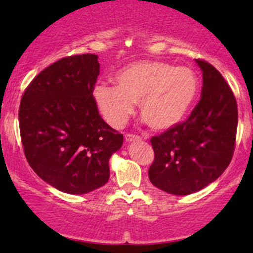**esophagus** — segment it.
<instances>
[{
	"label": "esophagus",
	"instance_id": "34e87169",
	"mask_svg": "<svg viewBox=\"0 0 253 253\" xmlns=\"http://www.w3.org/2000/svg\"><path fill=\"white\" fill-rule=\"evenodd\" d=\"M125 139H126L127 143H132V141H139V140H141L140 136L133 135V134H126V135H125Z\"/></svg>",
	"mask_w": 253,
	"mask_h": 253
}]
</instances>
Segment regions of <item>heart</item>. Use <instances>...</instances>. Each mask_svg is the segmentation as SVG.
<instances>
[{
  "instance_id": "b5f03b06",
  "label": "heart",
  "mask_w": 253,
  "mask_h": 253,
  "mask_svg": "<svg viewBox=\"0 0 253 253\" xmlns=\"http://www.w3.org/2000/svg\"><path fill=\"white\" fill-rule=\"evenodd\" d=\"M113 81L115 86H95L94 100L104 120L115 128L126 124L135 102L151 128H173L185 118L199 91V80L191 69L158 60L130 63Z\"/></svg>"
}]
</instances>
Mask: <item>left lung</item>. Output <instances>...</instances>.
Here are the masks:
<instances>
[{"instance_id": "obj_1", "label": "left lung", "mask_w": 253, "mask_h": 253, "mask_svg": "<svg viewBox=\"0 0 253 253\" xmlns=\"http://www.w3.org/2000/svg\"><path fill=\"white\" fill-rule=\"evenodd\" d=\"M202 71L201 100L184 123L151 138L155 161L151 183L173 195H189L219 178L231 163L236 144L238 108L219 71L196 59Z\"/></svg>"}]
</instances>
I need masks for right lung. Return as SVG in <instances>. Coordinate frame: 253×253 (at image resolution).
I'll use <instances>...</instances> for the list:
<instances>
[{
  "mask_svg": "<svg viewBox=\"0 0 253 253\" xmlns=\"http://www.w3.org/2000/svg\"><path fill=\"white\" fill-rule=\"evenodd\" d=\"M96 54L62 58L25 90L20 134L28 164L63 193L86 194L109 179V158L124 135L98 114L92 91L100 74Z\"/></svg>",
  "mask_w": 253,
  "mask_h": 253,
  "instance_id": "right-lung-1",
  "label": "right lung"
}]
</instances>
